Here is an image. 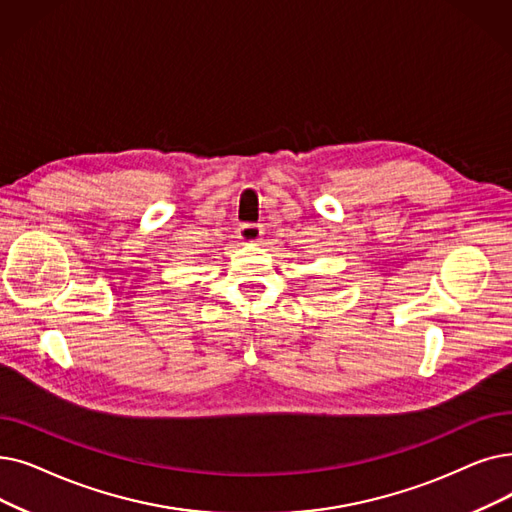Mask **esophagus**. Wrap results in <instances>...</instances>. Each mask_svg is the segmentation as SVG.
<instances>
[{
  "instance_id": "esophagus-1",
  "label": "esophagus",
  "mask_w": 512,
  "mask_h": 512,
  "mask_svg": "<svg viewBox=\"0 0 512 512\" xmlns=\"http://www.w3.org/2000/svg\"><path fill=\"white\" fill-rule=\"evenodd\" d=\"M261 236H263V228H261L259 224H253V221H247V224H242V226L238 228V238H240L242 242H247V244L259 242Z\"/></svg>"
}]
</instances>
